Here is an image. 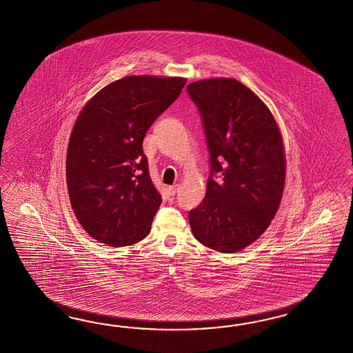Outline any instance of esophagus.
Wrapping results in <instances>:
<instances>
[{"label": "esophagus", "mask_w": 353, "mask_h": 353, "mask_svg": "<svg viewBox=\"0 0 353 353\" xmlns=\"http://www.w3.org/2000/svg\"><path fill=\"white\" fill-rule=\"evenodd\" d=\"M168 190H169V193H170L172 196H175L176 192H178V185H176V184H175V185H170V187L168 188Z\"/></svg>", "instance_id": "34e87169"}]
</instances>
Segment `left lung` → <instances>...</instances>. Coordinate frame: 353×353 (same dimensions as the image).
<instances>
[{"label": "left lung", "instance_id": "obj_1", "mask_svg": "<svg viewBox=\"0 0 353 353\" xmlns=\"http://www.w3.org/2000/svg\"><path fill=\"white\" fill-rule=\"evenodd\" d=\"M210 154L206 196L190 211V229L208 248L238 252L270 225L281 205L285 157L270 110L241 81L215 78L187 85Z\"/></svg>", "mask_w": 353, "mask_h": 353}]
</instances>
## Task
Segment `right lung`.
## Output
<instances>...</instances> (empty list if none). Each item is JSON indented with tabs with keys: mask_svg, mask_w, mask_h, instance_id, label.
<instances>
[{
	"mask_svg": "<svg viewBox=\"0 0 353 353\" xmlns=\"http://www.w3.org/2000/svg\"><path fill=\"white\" fill-rule=\"evenodd\" d=\"M185 81L125 77L102 88L81 110L68 145L66 181L72 211L93 239L123 247L150 233L163 199L151 181L142 143Z\"/></svg>",
	"mask_w": 353,
	"mask_h": 353,
	"instance_id": "right-lung-1",
	"label": "right lung"
}]
</instances>
